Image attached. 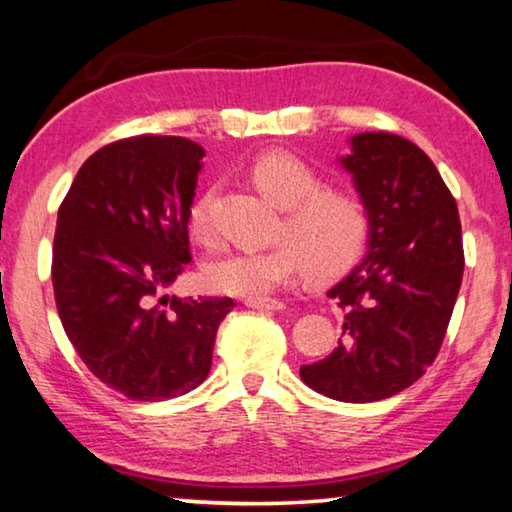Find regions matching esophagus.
Listing matches in <instances>:
<instances>
[{"label":"esophagus","instance_id":"1","mask_svg":"<svg viewBox=\"0 0 512 512\" xmlns=\"http://www.w3.org/2000/svg\"><path fill=\"white\" fill-rule=\"evenodd\" d=\"M245 304L249 306V309H258V311H279V309H283V302L270 300V297H263V300H247Z\"/></svg>","mask_w":512,"mask_h":512}]
</instances>
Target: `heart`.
Segmentation results:
<instances>
[{
    "label": "heart",
    "mask_w": 512,
    "mask_h": 512,
    "mask_svg": "<svg viewBox=\"0 0 512 512\" xmlns=\"http://www.w3.org/2000/svg\"><path fill=\"white\" fill-rule=\"evenodd\" d=\"M249 174L258 190L286 208L281 242L265 249L224 251L212 258L203 270L210 290L263 300L306 270L316 279H332L359 261L371 235V215L357 194L325 187L316 167L281 148L258 155ZM190 229L199 238L210 233V194L192 203Z\"/></svg>",
    "instance_id": "obj_1"
}]
</instances>
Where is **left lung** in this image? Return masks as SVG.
<instances>
[{"mask_svg":"<svg viewBox=\"0 0 512 512\" xmlns=\"http://www.w3.org/2000/svg\"><path fill=\"white\" fill-rule=\"evenodd\" d=\"M341 164L371 215L368 254L329 290L338 348L300 377L322 396L373 403L419 380L446 336L465 272L458 203L430 157L391 132L350 139Z\"/></svg>","mask_w":512,"mask_h":512,"instance_id":"8db88e82","label":"left lung"}]
</instances>
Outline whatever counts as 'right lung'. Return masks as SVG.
I'll use <instances>...</instances> for the list:
<instances>
[{"instance_id":"right-lung-1","label":"right lung","mask_w":512,"mask_h":512,"mask_svg":"<svg viewBox=\"0 0 512 512\" xmlns=\"http://www.w3.org/2000/svg\"><path fill=\"white\" fill-rule=\"evenodd\" d=\"M206 151L183 137L102 146L59 206L52 286L86 368L130 400L157 403L206 380L231 297L169 295L190 256V206Z\"/></svg>"}]
</instances>
